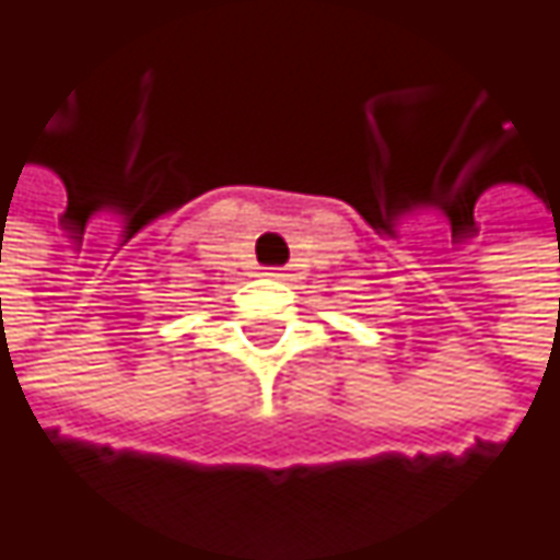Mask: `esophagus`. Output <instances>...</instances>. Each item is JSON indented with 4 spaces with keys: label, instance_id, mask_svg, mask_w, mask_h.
I'll use <instances>...</instances> for the list:
<instances>
[{
    "label": "esophagus",
    "instance_id": "obj_1",
    "mask_svg": "<svg viewBox=\"0 0 560 560\" xmlns=\"http://www.w3.org/2000/svg\"><path fill=\"white\" fill-rule=\"evenodd\" d=\"M266 276H272V279H284V272H281V269H272V272H266Z\"/></svg>",
    "mask_w": 560,
    "mask_h": 560
}]
</instances>
